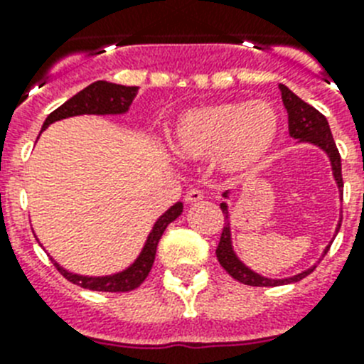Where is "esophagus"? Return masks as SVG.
Wrapping results in <instances>:
<instances>
[{
    "label": "esophagus",
    "mask_w": 364,
    "mask_h": 364,
    "mask_svg": "<svg viewBox=\"0 0 364 364\" xmlns=\"http://www.w3.org/2000/svg\"><path fill=\"white\" fill-rule=\"evenodd\" d=\"M204 198V193L200 191V189H189L188 193H186V202L188 204H193V202H198Z\"/></svg>",
    "instance_id": "34e87169"
}]
</instances>
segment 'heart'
<instances>
[{
	"label": "heart",
	"instance_id": "1",
	"mask_svg": "<svg viewBox=\"0 0 364 364\" xmlns=\"http://www.w3.org/2000/svg\"><path fill=\"white\" fill-rule=\"evenodd\" d=\"M279 114L268 102H220L180 114L171 146L180 159L213 160L226 175L259 166L279 136Z\"/></svg>",
	"mask_w": 364,
	"mask_h": 364
}]
</instances>
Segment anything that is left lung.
I'll return each instance as SVG.
<instances>
[{"label":"left lung","mask_w":364,"mask_h":364,"mask_svg":"<svg viewBox=\"0 0 364 364\" xmlns=\"http://www.w3.org/2000/svg\"><path fill=\"white\" fill-rule=\"evenodd\" d=\"M282 95V104H284L286 111H288V129H290V136L299 140V142H306L314 144L319 149H323L324 153L328 154L330 159V164H332V173L333 178L337 182V188H339V193L343 195V175H341V154L337 151L336 142H333L332 131H330V125H328V120L324 118V114H321L315 107H311L310 104L302 102L297 95L288 89L286 85H279ZM224 198H230V191H226L222 195ZM220 210L224 213V218H226V224H224V230H222L220 235V242H218L217 247V259L220 262V266L230 273L235 281L242 282V284L247 286H281V284H291V282H299L301 279H304L306 275H310L315 269V266L304 269V272L297 273V275H291V277L286 279H269L260 275V273L253 272L252 268H247L242 260L237 257L233 250V242H231V224H230V205L226 202H222ZM339 218L336 228V233L341 228ZM332 244V242H330ZM330 244L324 247L323 257L326 255V252L330 250Z\"/></svg>","instance_id":"obj_1"}]
</instances>
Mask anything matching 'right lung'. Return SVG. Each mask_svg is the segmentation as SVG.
Segmentation results:
<instances>
[{
  "mask_svg": "<svg viewBox=\"0 0 364 364\" xmlns=\"http://www.w3.org/2000/svg\"><path fill=\"white\" fill-rule=\"evenodd\" d=\"M138 92V87H127V85H118V83L104 82V80H98V82L87 85L83 91H80L78 95H74L73 98H69L65 104H62L56 111H53L49 117L45 118L43 127L41 131H45L50 124L58 120H65L70 117H80V114H125L129 111L131 104H133L134 96ZM184 210V204L182 202H176L173 204L169 210L164 215H160L159 220L154 222L153 230L147 235V240L144 244L140 255L134 259L133 264H129L125 269L118 273H112V275H104V277H89V275H80V273H73L69 269H65L63 266H60L56 260H53L54 266L58 268V272L62 273L67 281H70L73 284L82 286L87 290L95 291H131L134 288L142 284L146 281V277L149 275L151 268H153L154 255H156V246H159V240L162 237V233L166 231V228L171 224L175 218H178Z\"/></svg>",
  "mask_w": 364,
  "mask_h": 364,
  "instance_id": "right-lung-1",
  "label": "right lung"
}]
</instances>
